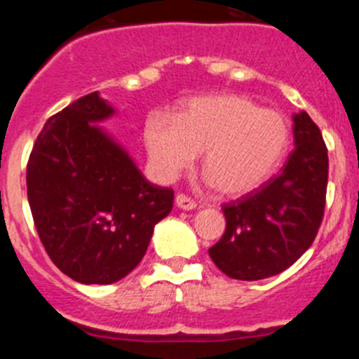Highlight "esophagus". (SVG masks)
Instances as JSON below:
<instances>
[{
	"mask_svg": "<svg viewBox=\"0 0 359 359\" xmlns=\"http://www.w3.org/2000/svg\"><path fill=\"white\" fill-rule=\"evenodd\" d=\"M175 205L179 206L180 210H193V208H196V201L191 200V198L186 196V194H177V196H175Z\"/></svg>",
	"mask_w": 359,
	"mask_h": 359,
	"instance_id": "obj_1",
	"label": "esophagus"
}]
</instances>
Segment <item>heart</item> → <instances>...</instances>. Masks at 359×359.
Wrapping results in <instances>:
<instances>
[{"label": "heart", "mask_w": 359, "mask_h": 359, "mask_svg": "<svg viewBox=\"0 0 359 359\" xmlns=\"http://www.w3.org/2000/svg\"><path fill=\"white\" fill-rule=\"evenodd\" d=\"M144 139L163 179H173L203 153L208 182L224 196L241 198L276 172L290 144V126L281 112L224 93L189 100L173 121L153 116Z\"/></svg>", "instance_id": "heart-1"}]
</instances>
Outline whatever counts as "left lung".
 Wrapping results in <instances>:
<instances>
[{
  "instance_id": "left-lung-1",
  "label": "left lung",
  "mask_w": 359,
  "mask_h": 359,
  "mask_svg": "<svg viewBox=\"0 0 359 359\" xmlns=\"http://www.w3.org/2000/svg\"><path fill=\"white\" fill-rule=\"evenodd\" d=\"M295 149L280 175L222 206L226 231L208 250L233 280L257 281L290 267L313 245L325 212L328 154L306 111L293 114Z\"/></svg>"
}]
</instances>
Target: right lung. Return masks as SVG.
Instances as JSON below:
<instances>
[{"label":"right lung","instance_id":"right-lung-1","mask_svg":"<svg viewBox=\"0 0 359 359\" xmlns=\"http://www.w3.org/2000/svg\"><path fill=\"white\" fill-rule=\"evenodd\" d=\"M114 107L88 93L43 126L27 163V200L52 262L71 280L111 285L132 273L173 189L151 184L97 123Z\"/></svg>","mask_w":359,"mask_h":359}]
</instances>
